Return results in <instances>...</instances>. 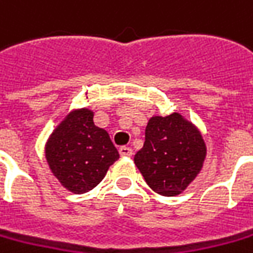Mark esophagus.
Masks as SVG:
<instances>
[{
  "label": "esophagus",
  "mask_w": 253,
  "mask_h": 253,
  "mask_svg": "<svg viewBox=\"0 0 253 253\" xmlns=\"http://www.w3.org/2000/svg\"><path fill=\"white\" fill-rule=\"evenodd\" d=\"M119 154L122 156H133V149L130 147H120Z\"/></svg>",
  "instance_id": "obj_1"
}]
</instances>
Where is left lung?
I'll use <instances>...</instances> for the list:
<instances>
[{
    "mask_svg": "<svg viewBox=\"0 0 253 253\" xmlns=\"http://www.w3.org/2000/svg\"><path fill=\"white\" fill-rule=\"evenodd\" d=\"M202 135L178 113L151 118L145 142L134 156L147 184L165 197L178 195L197 177L205 159Z\"/></svg>",
    "mask_w": 253,
    "mask_h": 253,
    "instance_id": "obj_1",
    "label": "left lung"
}]
</instances>
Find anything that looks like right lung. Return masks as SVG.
Here are the masks:
<instances>
[{"instance_id": "1", "label": "right lung", "mask_w": 253, "mask_h": 253, "mask_svg": "<svg viewBox=\"0 0 253 253\" xmlns=\"http://www.w3.org/2000/svg\"><path fill=\"white\" fill-rule=\"evenodd\" d=\"M92 112H72L47 142L45 155L56 178L75 194H84L101 183L118 158L109 134L92 122Z\"/></svg>"}]
</instances>
